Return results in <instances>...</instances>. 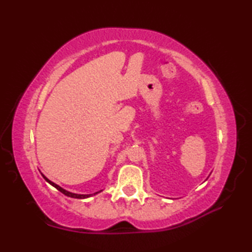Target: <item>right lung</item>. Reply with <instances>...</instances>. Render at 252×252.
I'll return each instance as SVG.
<instances>
[{
  "label": "right lung",
  "mask_w": 252,
  "mask_h": 252,
  "mask_svg": "<svg viewBox=\"0 0 252 252\" xmlns=\"http://www.w3.org/2000/svg\"><path fill=\"white\" fill-rule=\"evenodd\" d=\"M42 176H43V178L45 179V181L46 182H49L51 186H53L54 188H57V189L60 191V192H62L63 194H65V195H67V197H70V198H75V199H85V198H89V197H91V195H93V194H97L99 192H101L102 190H100V191H97V192H95V193H92V194H78V193H73V192H70V191H67V190H65V189H63V188H61L60 186H58L57 183H54V182H52L51 180H49L48 178H46L44 174H42Z\"/></svg>",
  "instance_id": "right-lung-1"
}]
</instances>
